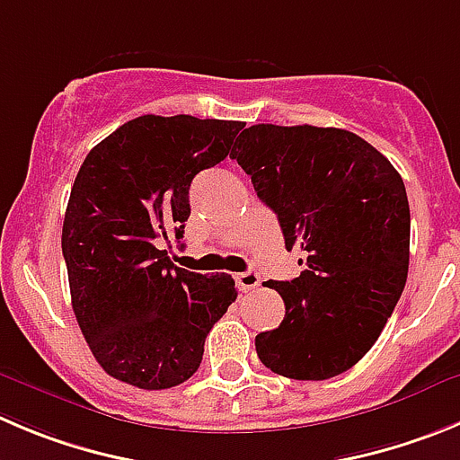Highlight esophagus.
<instances>
[{"label":"esophagus","mask_w":460,"mask_h":460,"mask_svg":"<svg viewBox=\"0 0 460 460\" xmlns=\"http://www.w3.org/2000/svg\"><path fill=\"white\" fill-rule=\"evenodd\" d=\"M235 283H238V288L243 293H250V290H254L261 283V274L256 270H247V272L235 274Z\"/></svg>","instance_id":"1"}]
</instances>
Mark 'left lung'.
Instances as JSON below:
<instances>
[{
    "instance_id": "8db88e82",
    "label": "left lung",
    "mask_w": 460,
    "mask_h": 460,
    "mask_svg": "<svg viewBox=\"0 0 460 460\" xmlns=\"http://www.w3.org/2000/svg\"><path fill=\"white\" fill-rule=\"evenodd\" d=\"M277 213L286 250L304 252L293 281H265L286 315L256 336L261 363L288 379L342 375L370 351L404 293L406 188L370 143L333 127L244 128L234 156Z\"/></svg>"
}]
</instances>
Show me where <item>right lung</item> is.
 <instances>
[{
    "label": "right lung",
    "mask_w": 460,
    "mask_h": 460,
    "mask_svg": "<svg viewBox=\"0 0 460 460\" xmlns=\"http://www.w3.org/2000/svg\"><path fill=\"white\" fill-rule=\"evenodd\" d=\"M234 119L140 115L94 145L72 186L63 259L72 308L106 375L143 390L190 379L235 302L231 274L188 272L156 238H183L190 183L229 156Z\"/></svg>",
    "instance_id": "right-lung-1"
}]
</instances>
